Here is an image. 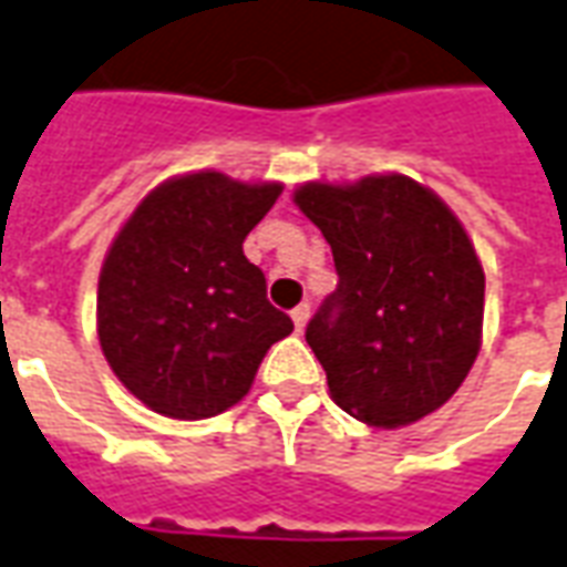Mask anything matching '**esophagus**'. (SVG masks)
Returning a JSON list of instances; mask_svg holds the SVG:
<instances>
[{
	"label": "esophagus",
	"instance_id": "1",
	"mask_svg": "<svg viewBox=\"0 0 567 567\" xmlns=\"http://www.w3.org/2000/svg\"><path fill=\"white\" fill-rule=\"evenodd\" d=\"M291 319H295V328L297 331H303L309 321V303H300L297 309H291Z\"/></svg>",
	"mask_w": 567,
	"mask_h": 567
}]
</instances>
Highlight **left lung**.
<instances>
[{
  "mask_svg": "<svg viewBox=\"0 0 567 567\" xmlns=\"http://www.w3.org/2000/svg\"><path fill=\"white\" fill-rule=\"evenodd\" d=\"M295 203L340 276L307 324L337 406L373 427L434 413L474 368L483 337L486 276L462 221L398 173L307 182Z\"/></svg>",
  "mask_w": 567,
  "mask_h": 567,
  "instance_id": "left-lung-1",
  "label": "left lung"
}]
</instances>
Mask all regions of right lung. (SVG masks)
<instances>
[{
	"instance_id": "right-lung-1",
	"label": "right lung",
	"mask_w": 567,
	"mask_h": 567,
	"mask_svg": "<svg viewBox=\"0 0 567 567\" xmlns=\"http://www.w3.org/2000/svg\"><path fill=\"white\" fill-rule=\"evenodd\" d=\"M282 185L224 173L178 175L142 199L109 248L96 331L115 377L169 419H209L239 404L272 343L295 321L267 300L243 255Z\"/></svg>"
}]
</instances>
